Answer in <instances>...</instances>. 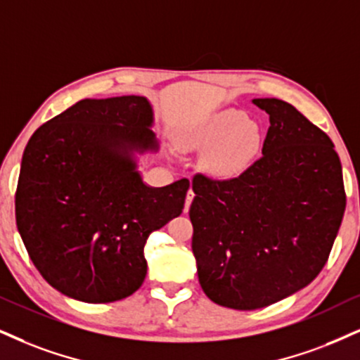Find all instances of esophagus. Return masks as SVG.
I'll return each instance as SVG.
<instances>
[{
    "label": "esophagus",
    "instance_id": "esophagus-1",
    "mask_svg": "<svg viewBox=\"0 0 360 360\" xmlns=\"http://www.w3.org/2000/svg\"><path fill=\"white\" fill-rule=\"evenodd\" d=\"M193 197H195L193 190L190 188L188 192H187V198H185V208H184L185 212H188V210H190V205H192V200H193Z\"/></svg>",
    "mask_w": 360,
    "mask_h": 360
}]
</instances>
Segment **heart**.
Segmentation results:
<instances>
[{
    "label": "heart",
    "mask_w": 360,
    "mask_h": 360,
    "mask_svg": "<svg viewBox=\"0 0 360 360\" xmlns=\"http://www.w3.org/2000/svg\"><path fill=\"white\" fill-rule=\"evenodd\" d=\"M180 146L188 152H207L205 168L219 179H232L254 162L262 136L257 123L238 110H221L180 135Z\"/></svg>",
    "instance_id": "heart-1"
}]
</instances>
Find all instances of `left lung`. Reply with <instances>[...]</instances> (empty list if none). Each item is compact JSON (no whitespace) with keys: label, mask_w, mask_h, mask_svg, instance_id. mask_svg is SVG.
Instances as JSON below:
<instances>
[{"label":"left lung","mask_w":360,"mask_h":360,"mask_svg":"<svg viewBox=\"0 0 360 360\" xmlns=\"http://www.w3.org/2000/svg\"><path fill=\"white\" fill-rule=\"evenodd\" d=\"M270 127L262 157L230 180L197 173L190 205L198 282L212 302L255 310L309 285L345 210L334 143L295 106L255 98Z\"/></svg>","instance_id":"obj_1"}]
</instances>
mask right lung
I'll return each instance as SVG.
<instances>
[{
  "instance_id": "1",
  "label": "right lung",
  "mask_w": 360,
  "mask_h": 360,
  "mask_svg": "<svg viewBox=\"0 0 360 360\" xmlns=\"http://www.w3.org/2000/svg\"><path fill=\"white\" fill-rule=\"evenodd\" d=\"M145 96L82 100L38 128L26 145L15 197L16 225L34 267L61 294L115 302L140 288L143 248L179 217L181 179L148 187L135 153L157 152Z\"/></svg>"
}]
</instances>
